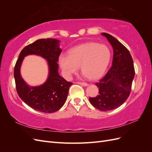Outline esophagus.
Returning a JSON list of instances; mask_svg holds the SVG:
<instances>
[{"label": "esophagus", "mask_w": 152, "mask_h": 152, "mask_svg": "<svg viewBox=\"0 0 152 152\" xmlns=\"http://www.w3.org/2000/svg\"><path fill=\"white\" fill-rule=\"evenodd\" d=\"M77 84H80V85L83 86H88V84L86 83V82H77Z\"/></svg>", "instance_id": "obj_1"}]
</instances>
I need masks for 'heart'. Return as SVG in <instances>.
Here are the masks:
<instances>
[{"instance_id": "obj_1", "label": "heart", "mask_w": 152, "mask_h": 152, "mask_svg": "<svg viewBox=\"0 0 152 152\" xmlns=\"http://www.w3.org/2000/svg\"><path fill=\"white\" fill-rule=\"evenodd\" d=\"M110 59L111 52L107 45L88 42L70 49L67 56L60 55L58 63L66 79H70L80 66L89 79L96 80L104 74Z\"/></svg>"}]
</instances>
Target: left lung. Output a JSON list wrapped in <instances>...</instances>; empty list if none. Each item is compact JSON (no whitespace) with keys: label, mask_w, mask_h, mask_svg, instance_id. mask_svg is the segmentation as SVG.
<instances>
[{"label":"left lung","mask_w":152,"mask_h":152,"mask_svg":"<svg viewBox=\"0 0 152 152\" xmlns=\"http://www.w3.org/2000/svg\"><path fill=\"white\" fill-rule=\"evenodd\" d=\"M113 49L112 66L96 85L99 95L89 98L91 104L101 111L115 109L126 102L130 94L135 72L133 60L128 49L111 35L102 33Z\"/></svg>","instance_id":"1"}]
</instances>
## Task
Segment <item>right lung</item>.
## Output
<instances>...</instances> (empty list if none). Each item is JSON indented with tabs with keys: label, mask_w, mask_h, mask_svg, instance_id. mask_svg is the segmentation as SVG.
Here are the masks:
<instances>
[{
	"label": "right lung",
	"mask_w": 152,
	"mask_h": 152,
	"mask_svg": "<svg viewBox=\"0 0 152 152\" xmlns=\"http://www.w3.org/2000/svg\"><path fill=\"white\" fill-rule=\"evenodd\" d=\"M60 41L53 39H42L26 45L23 49L14 70L16 91L23 102L34 110L43 113H53L65 104L68 90L73 83L67 82L58 73V58L62 49L59 48ZM34 54L47 59L49 74L43 85L30 86L20 75V69L24 58Z\"/></svg>",
	"instance_id": "add662e5"
}]
</instances>
